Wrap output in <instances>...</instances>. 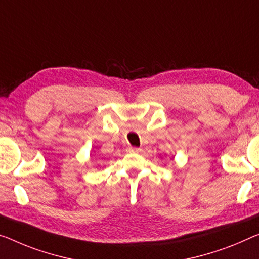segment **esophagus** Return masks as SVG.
I'll use <instances>...</instances> for the list:
<instances>
[{
    "mask_svg": "<svg viewBox=\"0 0 259 259\" xmlns=\"http://www.w3.org/2000/svg\"><path fill=\"white\" fill-rule=\"evenodd\" d=\"M140 148H138V147H132V146H130L128 148H127V152L128 153H139L140 152Z\"/></svg>",
    "mask_w": 259,
    "mask_h": 259,
    "instance_id": "1",
    "label": "esophagus"
}]
</instances>
